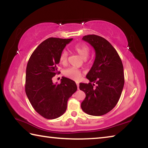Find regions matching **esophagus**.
<instances>
[{
    "instance_id": "1",
    "label": "esophagus",
    "mask_w": 148,
    "mask_h": 148,
    "mask_svg": "<svg viewBox=\"0 0 148 148\" xmlns=\"http://www.w3.org/2000/svg\"><path fill=\"white\" fill-rule=\"evenodd\" d=\"M77 85V89H79V84L78 83H76Z\"/></svg>"
}]
</instances>
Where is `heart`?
I'll return each instance as SVG.
<instances>
[{"instance_id":"heart-1","label":"heart","mask_w":148,"mask_h":148,"mask_svg":"<svg viewBox=\"0 0 148 148\" xmlns=\"http://www.w3.org/2000/svg\"><path fill=\"white\" fill-rule=\"evenodd\" d=\"M74 49L78 53L82 59H86L89 54V48L86 44H77L74 46ZM59 61L62 64H66L68 61V52L63 50L59 57ZM64 74L70 79L77 81L82 76V72L78 69L75 68H69L64 71Z\"/></svg>"}]
</instances>
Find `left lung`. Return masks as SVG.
<instances>
[{"mask_svg":"<svg viewBox=\"0 0 148 148\" xmlns=\"http://www.w3.org/2000/svg\"><path fill=\"white\" fill-rule=\"evenodd\" d=\"M82 39L93 47L95 59L86 76L90 82L79 84V89L86 93L81 107L91 116H102L116 106L121 97L125 82L123 66L116 49L105 38L89 34Z\"/></svg>","mask_w":148,"mask_h":148,"instance_id":"obj_1","label":"left lung"}]
</instances>
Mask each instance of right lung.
Instances as JSON below:
<instances>
[{
  "instance_id": "right-lung-1",
  "label": "right lung",
  "mask_w": 148,
  "mask_h": 148,
  "mask_svg": "<svg viewBox=\"0 0 148 148\" xmlns=\"http://www.w3.org/2000/svg\"><path fill=\"white\" fill-rule=\"evenodd\" d=\"M72 38H49L42 42L30 57L25 76V92L32 106L44 118L53 119L63 114L67 101L77 90L75 82L62 77L54 84L52 77L62 50Z\"/></svg>"
}]
</instances>
